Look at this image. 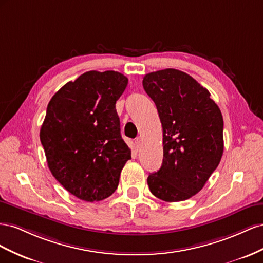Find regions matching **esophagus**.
<instances>
[{"instance_id":"obj_1","label":"esophagus","mask_w":263,"mask_h":263,"mask_svg":"<svg viewBox=\"0 0 263 263\" xmlns=\"http://www.w3.org/2000/svg\"><path fill=\"white\" fill-rule=\"evenodd\" d=\"M141 146H142V141L140 139H137L136 141H134V147H136L137 151H139Z\"/></svg>"}]
</instances>
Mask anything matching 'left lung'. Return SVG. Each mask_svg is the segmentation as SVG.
<instances>
[{
	"label": "left lung",
	"instance_id": "1",
	"mask_svg": "<svg viewBox=\"0 0 263 263\" xmlns=\"http://www.w3.org/2000/svg\"><path fill=\"white\" fill-rule=\"evenodd\" d=\"M143 88L163 127V163L149 174L155 197L174 202L197 194L218 166L223 152V120L208 90L184 71L146 73Z\"/></svg>",
	"mask_w": 263,
	"mask_h": 263
}]
</instances>
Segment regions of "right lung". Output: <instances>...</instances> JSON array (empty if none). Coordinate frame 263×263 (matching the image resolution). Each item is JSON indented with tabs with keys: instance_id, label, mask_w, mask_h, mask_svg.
Instances as JSON below:
<instances>
[{
	"instance_id": "obj_1",
	"label": "right lung",
	"mask_w": 263,
	"mask_h": 263,
	"mask_svg": "<svg viewBox=\"0 0 263 263\" xmlns=\"http://www.w3.org/2000/svg\"><path fill=\"white\" fill-rule=\"evenodd\" d=\"M126 85L118 71H87L59 89L47 106L40 138L48 167L81 200L111 196L131 159L116 110Z\"/></svg>"
}]
</instances>
